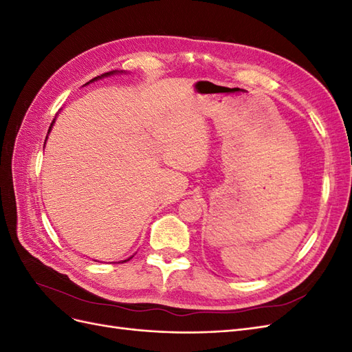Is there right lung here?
I'll return each mask as SVG.
<instances>
[{
    "label": "right lung",
    "instance_id": "1",
    "mask_svg": "<svg viewBox=\"0 0 352 352\" xmlns=\"http://www.w3.org/2000/svg\"><path fill=\"white\" fill-rule=\"evenodd\" d=\"M113 73H114V72H109V73H104V74H101V76H100V78H102V76H109V74H113ZM97 79H98V78H94V79H92L91 82H94V80H97ZM88 83H89V82H88ZM52 124H54V120H52L51 126H52ZM51 126H50V131H51ZM50 131H48V133H50ZM126 261H129V258H127V260H124V261H122V263H126Z\"/></svg>",
    "mask_w": 352,
    "mask_h": 352
}]
</instances>
